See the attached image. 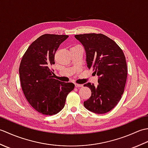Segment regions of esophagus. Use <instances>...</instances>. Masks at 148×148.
I'll use <instances>...</instances> for the list:
<instances>
[{
	"instance_id": "obj_1",
	"label": "esophagus",
	"mask_w": 148,
	"mask_h": 148,
	"mask_svg": "<svg viewBox=\"0 0 148 148\" xmlns=\"http://www.w3.org/2000/svg\"><path fill=\"white\" fill-rule=\"evenodd\" d=\"M83 86V84H75V87L76 88H81Z\"/></svg>"
}]
</instances>
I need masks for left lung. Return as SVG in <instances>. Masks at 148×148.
Wrapping results in <instances>:
<instances>
[{
	"label": "left lung",
	"instance_id": "1",
	"mask_svg": "<svg viewBox=\"0 0 148 148\" xmlns=\"http://www.w3.org/2000/svg\"><path fill=\"white\" fill-rule=\"evenodd\" d=\"M86 52L87 67L98 76V85L84 84L92 95L84 106L96 114H104L118 104L124 92L127 77L126 59L114 40L101 34L76 35Z\"/></svg>",
	"mask_w": 148,
	"mask_h": 148
}]
</instances>
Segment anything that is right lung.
<instances>
[{"label":"right lung","instance_id":"right-lung-1","mask_svg":"<svg viewBox=\"0 0 148 148\" xmlns=\"http://www.w3.org/2000/svg\"><path fill=\"white\" fill-rule=\"evenodd\" d=\"M67 35L45 34L34 41L21 59L19 74L21 85L27 101L42 114L53 115L64 108L72 83L53 79L50 66L55 64V54Z\"/></svg>","mask_w":148,"mask_h":148}]
</instances>
